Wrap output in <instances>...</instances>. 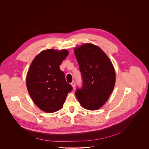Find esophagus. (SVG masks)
I'll return each instance as SVG.
<instances>
[{
	"mask_svg": "<svg viewBox=\"0 0 149 149\" xmlns=\"http://www.w3.org/2000/svg\"><path fill=\"white\" fill-rule=\"evenodd\" d=\"M71 85L72 86V87H73V88H75V82H74V81H72V82L71 83Z\"/></svg>",
	"mask_w": 149,
	"mask_h": 149,
	"instance_id": "esophagus-1",
	"label": "esophagus"
}]
</instances>
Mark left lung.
Returning a JSON list of instances; mask_svg holds the SVG:
<instances>
[{"label":"left lung","mask_w":149,"mask_h":149,"mask_svg":"<svg viewBox=\"0 0 149 149\" xmlns=\"http://www.w3.org/2000/svg\"><path fill=\"white\" fill-rule=\"evenodd\" d=\"M74 54L83 80L82 88L77 90L76 97L84 109L97 110L108 101L114 90V66L105 53L93 44L75 47Z\"/></svg>","instance_id":"left-lung-1"}]
</instances>
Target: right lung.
<instances>
[{
    "label": "right lung",
    "mask_w": 149,
    "mask_h": 149,
    "mask_svg": "<svg viewBox=\"0 0 149 149\" xmlns=\"http://www.w3.org/2000/svg\"><path fill=\"white\" fill-rule=\"evenodd\" d=\"M69 54L67 49H49L41 51L32 61L26 75L28 93L42 111L52 113L63 107L72 90L59 65Z\"/></svg>",
    "instance_id": "1"
}]
</instances>
